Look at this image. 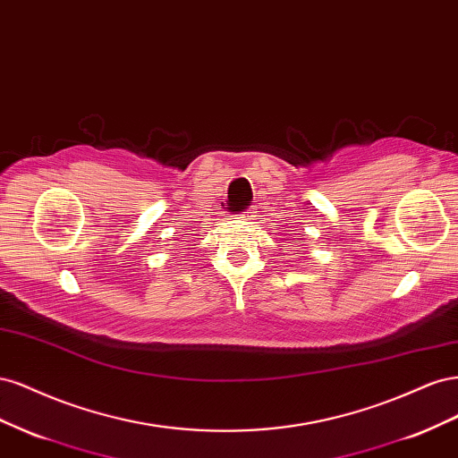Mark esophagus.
I'll use <instances>...</instances> for the list:
<instances>
[{
  "label": "esophagus",
  "instance_id": "1",
  "mask_svg": "<svg viewBox=\"0 0 458 458\" xmlns=\"http://www.w3.org/2000/svg\"><path fill=\"white\" fill-rule=\"evenodd\" d=\"M239 216H241L242 219H248V217H252V212H248V210H246V212H242V214H239Z\"/></svg>",
  "mask_w": 458,
  "mask_h": 458
}]
</instances>
